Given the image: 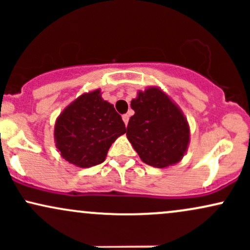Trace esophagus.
Wrapping results in <instances>:
<instances>
[{
  "instance_id": "obj_1",
  "label": "esophagus",
  "mask_w": 250,
  "mask_h": 250,
  "mask_svg": "<svg viewBox=\"0 0 250 250\" xmlns=\"http://www.w3.org/2000/svg\"><path fill=\"white\" fill-rule=\"evenodd\" d=\"M122 120H123V122H125V125H128V121H129V115H128V114H125V115L122 116Z\"/></svg>"
}]
</instances>
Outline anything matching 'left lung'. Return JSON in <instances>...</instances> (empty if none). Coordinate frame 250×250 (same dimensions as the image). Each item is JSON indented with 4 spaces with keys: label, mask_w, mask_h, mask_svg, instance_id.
<instances>
[{
    "label": "left lung",
    "mask_w": 250,
    "mask_h": 250,
    "mask_svg": "<svg viewBox=\"0 0 250 250\" xmlns=\"http://www.w3.org/2000/svg\"><path fill=\"white\" fill-rule=\"evenodd\" d=\"M135 111L129 119L127 137L141 160L151 167L177 163L187 150V120L159 88L140 91L130 103Z\"/></svg>",
    "instance_id": "left-lung-1"
}]
</instances>
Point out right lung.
<instances>
[{
    "instance_id": "add662e5",
    "label": "right lung",
    "mask_w": 250,
    "mask_h": 250,
    "mask_svg": "<svg viewBox=\"0 0 250 250\" xmlns=\"http://www.w3.org/2000/svg\"><path fill=\"white\" fill-rule=\"evenodd\" d=\"M125 122L100 90L83 94L68 105L55 125L56 147L65 161L81 168L100 165L120 135Z\"/></svg>"
}]
</instances>
